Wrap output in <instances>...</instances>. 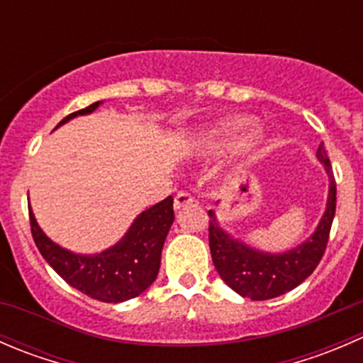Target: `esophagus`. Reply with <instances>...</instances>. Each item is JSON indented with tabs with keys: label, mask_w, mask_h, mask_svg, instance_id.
Listing matches in <instances>:
<instances>
[{
	"label": "esophagus",
	"mask_w": 363,
	"mask_h": 363,
	"mask_svg": "<svg viewBox=\"0 0 363 363\" xmlns=\"http://www.w3.org/2000/svg\"><path fill=\"white\" fill-rule=\"evenodd\" d=\"M193 202H195V199H193V196L189 195V193L181 191V193H177V195H175L174 207L175 208H181V207H186V205H191Z\"/></svg>",
	"instance_id": "1"
}]
</instances>
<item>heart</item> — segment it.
I'll use <instances>...</instances> for the list:
<instances>
[{"instance_id":"b5f03b06","label":"heart","mask_w":363,"mask_h":363,"mask_svg":"<svg viewBox=\"0 0 363 363\" xmlns=\"http://www.w3.org/2000/svg\"><path fill=\"white\" fill-rule=\"evenodd\" d=\"M251 124V121L247 119V117H240V119H233L230 121V123H226L225 126L221 128V138L225 137H233V135H237L239 131H242L244 128H247Z\"/></svg>"}]
</instances>
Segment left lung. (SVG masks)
I'll return each mask as SVG.
<instances>
[{"label": "left lung", "instance_id": "1", "mask_svg": "<svg viewBox=\"0 0 363 363\" xmlns=\"http://www.w3.org/2000/svg\"><path fill=\"white\" fill-rule=\"evenodd\" d=\"M316 156L327 168L330 191L325 216L321 218L316 232L302 246L283 255L255 251L223 232L218 226L214 212L208 211V247L212 262L219 277L239 295L251 300H269L284 295L306 281L323 258L335 216L337 188L323 144L318 147Z\"/></svg>", "mask_w": 363, "mask_h": 363}]
</instances>
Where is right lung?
<instances>
[{
    "mask_svg": "<svg viewBox=\"0 0 363 363\" xmlns=\"http://www.w3.org/2000/svg\"><path fill=\"white\" fill-rule=\"evenodd\" d=\"M100 101L65 117L57 126L75 116L93 112ZM56 126V128H57ZM174 223V199L142 212L121 242L94 256L73 255L54 244L36 225L29 207V225L36 247L50 267L75 290L100 302L117 303L144 294L160 272L161 250Z\"/></svg>",
    "mask_w": 363,
    "mask_h": 363,
    "instance_id": "obj_1",
    "label": "right lung"
}]
</instances>
